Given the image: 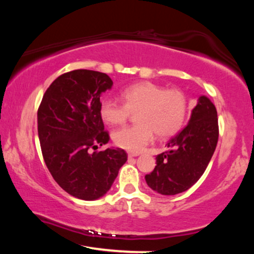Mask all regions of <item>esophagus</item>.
Wrapping results in <instances>:
<instances>
[{
    "label": "esophagus",
    "instance_id": "1",
    "mask_svg": "<svg viewBox=\"0 0 254 254\" xmlns=\"http://www.w3.org/2000/svg\"><path fill=\"white\" fill-rule=\"evenodd\" d=\"M139 153H134V152H127V157L128 158H133V157H137Z\"/></svg>",
    "mask_w": 254,
    "mask_h": 254
}]
</instances>
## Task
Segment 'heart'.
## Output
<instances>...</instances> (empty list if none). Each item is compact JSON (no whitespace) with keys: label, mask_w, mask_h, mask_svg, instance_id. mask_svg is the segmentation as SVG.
Returning a JSON list of instances; mask_svg holds the SVG:
<instances>
[{"label":"heart","mask_w":254,"mask_h":254,"mask_svg":"<svg viewBox=\"0 0 254 254\" xmlns=\"http://www.w3.org/2000/svg\"><path fill=\"white\" fill-rule=\"evenodd\" d=\"M124 104L111 98L100 103V117L110 126L127 121L130 112L137 110L134 126L113 132V141L119 148L140 152L153 140L173 136L184 126L188 112V101L177 88L166 89L152 81H139L121 92Z\"/></svg>","instance_id":"heart-1"}]
</instances>
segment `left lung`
<instances>
[{"label": "left lung", "mask_w": 254, "mask_h": 254, "mask_svg": "<svg viewBox=\"0 0 254 254\" xmlns=\"http://www.w3.org/2000/svg\"><path fill=\"white\" fill-rule=\"evenodd\" d=\"M218 140L216 107L199 96L186 127L171 137L169 151L156 157L157 166L145 182L161 195H176L190 188L207 168Z\"/></svg>", "instance_id": "8db88e82"}]
</instances>
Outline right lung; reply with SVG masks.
<instances>
[{
	"mask_svg": "<svg viewBox=\"0 0 254 254\" xmlns=\"http://www.w3.org/2000/svg\"><path fill=\"white\" fill-rule=\"evenodd\" d=\"M112 85L104 72H66L49 86L38 110V134L47 168L64 190L83 200L104 196L127 160L123 149L96 151L110 140L100 103L102 93Z\"/></svg>",
	"mask_w": 254,
	"mask_h": 254,
	"instance_id": "right-lung-1",
	"label": "right lung"
}]
</instances>
